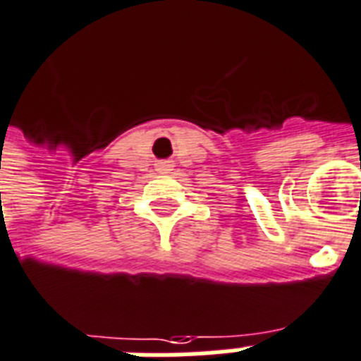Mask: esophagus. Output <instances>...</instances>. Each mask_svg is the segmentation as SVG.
Returning <instances> with one entry per match:
<instances>
[{
	"label": "esophagus",
	"mask_w": 361,
	"mask_h": 361,
	"mask_svg": "<svg viewBox=\"0 0 361 361\" xmlns=\"http://www.w3.org/2000/svg\"><path fill=\"white\" fill-rule=\"evenodd\" d=\"M166 166H169V164H161L159 169H161V170H169V169H166Z\"/></svg>",
	"instance_id": "34e87169"
}]
</instances>
